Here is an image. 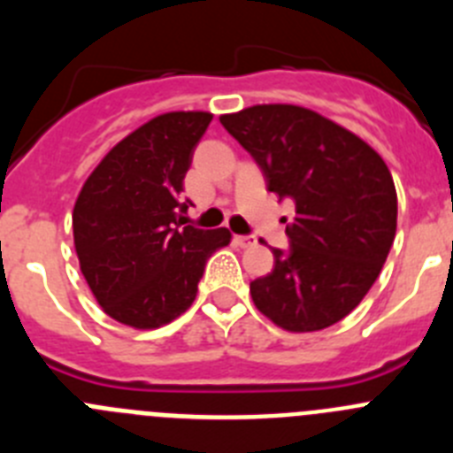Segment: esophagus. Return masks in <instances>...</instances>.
Segmentation results:
<instances>
[{"label":"esophagus","mask_w":453,"mask_h":453,"mask_svg":"<svg viewBox=\"0 0 453 453\" xmlns=\"http://www.w3.org/2000/svg\"><path fill=\"white\" fill-rule=\"evenodd\" d=\"M234 242L238 247H251L256 242L254 235H234Z\"/></svg>","instance_id":"obj_1"}]
</instances>
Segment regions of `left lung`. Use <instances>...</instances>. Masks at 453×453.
I'll return each mask as SVG.
<instances>
[{"label":"left lung","instance_id":"8db88e82","mask_svg":"<svg viewBox=\"0 0 453 453\" xmlns=\"http://www.w3.org/2000/svg\"><path fill=\"white\" fill-rule=\"evenodd\" d=\"M267 190L295 202L290 247L250 283L256 308L295 334L349 315L381 272L397 231V190L383 158L340 124L292 104L222 115Z\"/></svg>","mask_w":453,"mask_h":453}]
</instances>
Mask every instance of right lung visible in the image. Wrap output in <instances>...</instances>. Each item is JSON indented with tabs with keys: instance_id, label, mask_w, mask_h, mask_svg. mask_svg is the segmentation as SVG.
I'll list each match as a JSON object with an SVG mask.
<instances>
[{
	"instance_id": "1",
	"label": "right lung",
	"mask_w": 453,
	"mask_h": 453,
	"mask_svg": "<svg viewBox=\"0 0 453 453\" xmlns=\"http://www.w3.org/2000/svg\"><path fill=\"white\" fill-rule=\"evenodd\" d=\"M213 115L177 111L119 140L79 192L72 229L92 295L118 322L158 329L186 313L229 229L203 231L179 215L192 151Z\"/></svg>"
}]
</instances>
